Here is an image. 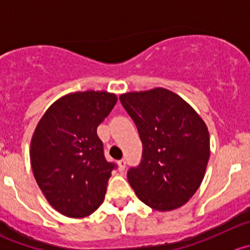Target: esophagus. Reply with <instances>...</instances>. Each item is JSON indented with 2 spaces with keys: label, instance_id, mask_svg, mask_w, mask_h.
Returning <instances> with one entry per match:
<instances>
[{
  "label": "esophagus",
  "instance_id": "34e87169",
  "mask_svg": "<svg viewBox=\"0 0 250 250\" xmlns=\"http://www.w3.org/2000/svg\"><path fill=\"white\" fill-rule=\"evenodd\" d=\"M118 167H120L121 172L125 171V159H122V160H120V161H118Z\"/></svg>",
  "mask_w": 250,
  "mask_h": 250
}]
</instances>
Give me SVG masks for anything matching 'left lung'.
Returning <instances> with one entry per match:
<instances>
[{
    "label": "left lung",
    "instance_id": "1",
    "mask_svg": "<svg viewBox=\"0 0 250 250\" xmlns=\"http://www.w3.org/2000/svg\"><path fill=\"white\" fill-rule=\"evenodd\" d=\"M120 101L143 144L142 161L127 172L137 197L159 211L184 205L199 188L209 161L207 125L181 96L164 88L123 94Z\"/></svg>",
    "mask_w": 250,
    "mask_h": 250
}]
</instances>
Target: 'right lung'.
<instances>
[{
    "instance_id": "obj_1",
    "label": "right lung",
    "mask_w": 250,
    "mask_h": 250,
    "mask_svg": "<svg viewBox=\"0 0 250 250\" xmlns=\"http://www.w3.org/2000/svg\"><path fill=\"white\" fill-rule=\"evenodd\" d=\"M117 103L115 94L84 91L61 98L39 122L30 145L36 183L61 214L85 217L104 202L111 172L99 125Z\"/></svg>"
}]
</instances>
